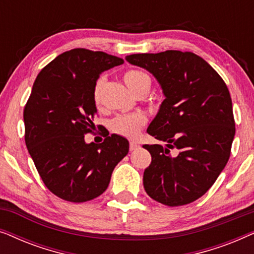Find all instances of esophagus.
Wrapping results in <instances>:
<instances>
[{
  "mask_svg": "<svg viewBox=\"0 0 254 254\" xmlns=\"http://www.w3.org/2000/svg\"><path fill=\"white\" fill-rule=\"evenodd\" d=\"M140 145H138V143H136V142L131 141L129 142V150H135V149H137Z\"/></svg>",
  "mask_w": 254,
  "mask_h": 254,
  "instance_id": "1",
  "label": "esophagus"
}]
</instances>
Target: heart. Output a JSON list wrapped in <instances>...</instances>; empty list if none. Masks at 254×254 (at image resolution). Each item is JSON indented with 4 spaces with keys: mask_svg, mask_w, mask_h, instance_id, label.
Returning <instances> with one entry per match:
<instances>
[{
    "mask_svg": "<svg viewBox=\"0 0 254 254\" xmlns=\"http://www.w3.org/2000/svg\"><path fill=\"white\" fill-rule=\"evenodd\" d=\"M124 81L126 83L128 88H129L134 93H137L142 90L150 89V77L145 74V72L137 70V69H128L124 74ZM104 83H105V77L100 76L97 78L92 89V99L93 103L97 106L100 104L102 100V91ZM147 116L144 113H130V114H120L117 118L111 121V129L114 133L121 135V136L134 138L136 137L140 133L144 125L147 124Z\"/></svg>",
    "mask_w": 254,
    "mask_h": 254,
    "instance_id": "heart-1",
    "label": "heart"
}]
</instances>
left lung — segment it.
Returning a JSON list of instances; mask_svg holds the SVG:
<instances>
[{
	"label": "left lung",
	"instance_id": "obj_1",
	"mask_svg": "<svg viewBox=\"0 0 254 254\" xmlns=\"http://www.w3.org/2000/svg\"><path fill=\"white\" fill-rule=\"evenodd\" d=\"M126 60L150 71L165 96L147 131L166 147L143 145L151 155L143 173L145 192L169 207L193 202L213 186L230 157L236 128L228 86L192 52L131 54Z\"/></svg>",
	"mask_w": 254,
	"mask_h": 254
}]
</instances>
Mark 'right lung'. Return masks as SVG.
Wrapping results in <instances>:
<instances>
[{
	"mask_svg": "<svg viewBox=\"0 0 254 254\" xmlns=\"http://www.w3.org/2000/svg\"><path fill=\"white\" fill-rule=\"evenodd\" d=\"M121 58L86 48L62 53L41 69L24 107L25 144L48 190L62 200L85 202L105 192L129 143L112 134L85 143L97 116L95 82Z\"/></svg>",
	"mask_w": 254,
	"mask_h": 254,
	"instance_id": "add662e5",
	"label": "right lung"
}]
</instances>
